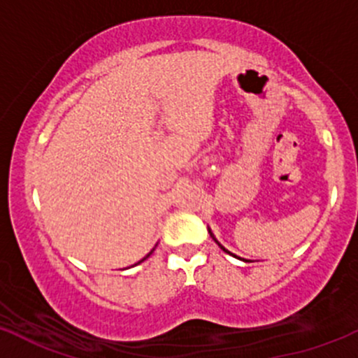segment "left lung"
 <instances>
[{
    "mask_svg": "<svg viewBox=\"0 0 358 358\" xmlns=\"http://www.w3.org/2000/svg\"><path fill=\"white\" fill-rule=\"evenodd\" d=\"M209 235H210V236H213V240H214V242H216V243H217V245H220L221 248H223V252H227V254H229V255H233V254H231V252H229V250H227V248H224L223 245H221V243H220V242H217V240H216V236H214V235H213V231H210V229H209ZM233 257H236V255H233Z\"/></svg>",
    "mask_w": 358,
    "mask_h": 358,
    "instance_id": "1",
    "label": "left lung"
}]
</instances>
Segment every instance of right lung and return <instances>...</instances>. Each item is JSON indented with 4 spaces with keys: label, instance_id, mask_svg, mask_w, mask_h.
I'll list each match as a JSON object with an SVG mask.
<instances>
[{
    "label": "right lung",
    "instance_id": "obj_1",
    "mask_svg": "<svg viewBox=\"0 0 358 358\" xmlns=\"http://www.w3.org/2000/svg\"><path fill=\"white\" fill-rule=\"evenodd\" d=\"M152 250H154V248H152ZM152 250H150V252H149V254H148V255H145V257H144V259H142V261H145V259H148V257H149V255H150V254H152ZM142 261H138V262H137V264H141V262H142Z\"/></svg>",
    "mask_w": 358,
    "mask_h": 358
}]
</instances>
